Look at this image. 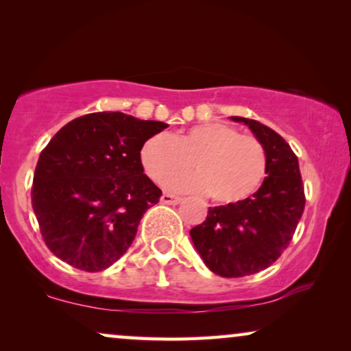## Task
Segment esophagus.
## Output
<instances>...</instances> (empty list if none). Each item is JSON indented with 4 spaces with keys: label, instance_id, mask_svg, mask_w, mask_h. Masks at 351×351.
<instances>
[{
    "label": "esophagus",
    "instance_id": "34e87169",
    "mask_svg": "<svg viewBox=\"0 0 351 351\" xmlns=\"http://www.w3.org/2000/svg\"><path fill=\"white\" fill-rule=\"evenodd\" d=\"M180 201H182L180 196H176L171 193H165L161 196V203H165V204H179Z\"/></svg>",
    "mask_w": 351,
    "mask_h": 351
}]
</instances>
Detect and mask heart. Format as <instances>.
<instances>
[{
  "instance_id": "heart-1",
  "label": "heart",
  "mask_w": 351,
  "mask_h": 351,
  "mask_svg": "<svg viewBox=\"0 0 351 351\" xmlns=\"http://www.w3.org/2000/svg\"><path fill=\"white\" fill-rule=\"evenodd\" d=\"M145 174L155 182L181 173L191 164L196 175L176 176L166 186L201 191L215 203L233 204L256 191L267 176L265 145L252 134H239L227 123H203L174 136L155 134L141 148Z\"/></svg>"
}]
</instances>
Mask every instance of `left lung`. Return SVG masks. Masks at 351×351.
I'll return each mask as SVG.
<instances>
[{"mask_svg":"<svg viewBox=\"0 0 351 351\" xmlns=\"http://www.w3.org/2000/svg\"><path fill=\"white\" fill-rule=\"evenodd\" d=\"M247 124L268 155L261 189L239 203L209 208L203 223L190 230L206 267L222 278H241L275 263L294 237L305 209L299 160L285 138L256 119Z\"/></svg>","mask_w":351,"mask_h":351,"instance_id":"1","label":"left lung"}]
</instances>
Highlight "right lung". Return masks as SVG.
Masks as SVG:
<instances>
[{"label": "right lung", "mask_w": 351, "mask_h": 351, "mask_svg": "<svg viewBox=\"0 0 351 351\" xmlns=\"http://www.w3.org/2000/svg\"><path fill=\"white\" fill-rule=\"evenodd\" d=\"M169 124L99 112L65 124L41 152L32 206L49 251L83 271L124 256L138 222L161 198L143 174L141 148Z\"/></svg>", "instance_id": "right-lung-1"}]
</instances>
